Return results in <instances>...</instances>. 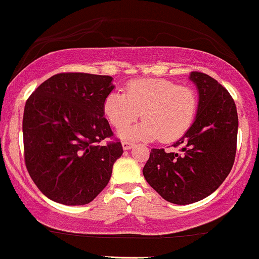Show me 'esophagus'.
Returning a JSON list of instances; mask_svg holds the SVG:
<instances>
[{
    "mask_svg": "<svg viewBox=\"0 0 259 259\" xmlns=\"http://www.w3.org/2000/svg\"><path fill=\"white\" fill-rule=\"evenodd\" d=\"M121 146H123V150H130V148L134 146V144L129 141H123L121 142Z\"/></svg>",
    "mask_w": 259,
    "mask_h": 259,
    "instance_id": "esophagus-1",
    "label": "esophagus"
}]
</instances>
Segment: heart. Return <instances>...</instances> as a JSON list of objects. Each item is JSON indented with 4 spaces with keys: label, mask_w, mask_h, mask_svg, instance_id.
Here are the masks:
<instances>
[{
    "label": "heart",
    "mask_w": 259,
    "mask_h": 259,
    "mask_svg": "<svg viewBox=\"0 0 259 259\" xmlns=\"http://www.w3.org/2000/svg\"><path fill=\"white\" fill-rule=\"evenodd\" d=\"M103 113L121 139L156 140L173 142L183 138L194 124L197 113V97L194 90L178 86L167 79L133 80L126 92L112 91L103 101Z\"/></svg>",
    "instance_id": "obj_1"
}]
</instances>
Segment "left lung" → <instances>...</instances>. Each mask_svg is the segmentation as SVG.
<instances>
[{"label":"left lung","instance_id":"8db88e82","mask_svg":"<svg viewBox=\"0 0 259 259\" xmlns=\"http://www.w3.org/2000/svg\"><path fill=\"white\" fill-rule=\"evenodd\" d=\"M198 107L189 132L173 145L180 153L152 148L142 173L165 201L190 204L215 191L233 168L237 141L236 106L212 76L192 72Z\"/></svg>","mask_w":259,"mask_h":259}]
</instances>
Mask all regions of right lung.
<instances>
[{
  "label": "right lung",
  "mask_w": 259,
  "mask_h": 259,
  "mask_svg": "<svg viewBox=\"0 0 259 259\" xmlns=\"http://www.w3.org/2000/svg\"><path fill=\"white\" fill-rule=\"evenodd\" d=\"M109 75L61 73L44 81L25 103V165L50 200L67 206L90 203L107 186L119 141L99 145L113 133L103 101L114 89Z\"/></svg>",
  "instance_id": "obj_1"
}]
</instances>
